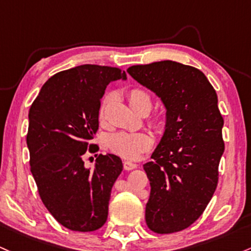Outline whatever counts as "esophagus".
I'll return each mask as SVG.
<instances>
[{"label":"esophagus","instance_id":"34e87169","mask_svg":"<svg viewBox=\"0 0 251 251\" xmlns=\"http://www.w3.org/2000/svg\"><path fill=\"white\" fill-rule=\"evenodd\" d=\"M137 164L132 161H125L124 162V169L125 170H132V169H136Z\"/></svg>","mask_w":251,"mask_h":251}]
</instances>
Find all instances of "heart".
Segmentation results:
<instances>
[{"label": "heart", "instance_id": "1", "mask_svg": "<svg viewBox=\"0 0 251 251\" xmlns=\"http://www.w3.org/2000/svg\"><path fill=\"white\" fill-rule=\"evenodd\" d=\"M127 99L132 108L137 112H149L151 108V104H152V99H151L150 93L139 87L132 88V89L128 90ZM109 100H111V95L104 96L100 107V112H99L100 120L103 119L104 108H106ZM150 125L153 128H156L157 131L164 130L167 125L166 113H155L151 117ZM107 144H108V148L111 149L113 152L124 157V158H137V157L152 147L153 137L149 132L145 131H119L109 134L108 138H107Z\"/></svg>", "mask_w": 251, "mask_h": 251}]
</instances>
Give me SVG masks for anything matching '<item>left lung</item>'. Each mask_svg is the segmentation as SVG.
Wrapping results in <instances>:
<instances>
[{
    "label": "left lung",
    "mask_w": 251,
    "mask_h": 251,
    "mask_svg": "<svg viewBox=\"0 0 251 251\" xmlns=\"http://www.w3.org/2000/svg\"><path fill=\"white\" fill-rule=\"evenodd\" d=\"M127 73L167 108L166 131L144 164L151 186L145 220L156 233L182 231L201 216L218 184L224 120L217 93L199 69L173 60Z\"/></svg>",
    "instance_id": "8db88e82"
}]
</instances>
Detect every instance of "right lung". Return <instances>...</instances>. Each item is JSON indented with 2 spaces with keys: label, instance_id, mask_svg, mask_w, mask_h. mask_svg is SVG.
I'll return each instance as SVG.
<instances>
[{
  "label": "right lung",
  "instance_id": "1",
  "mask_svg": "<svg viewBox=\"0 0 251 251\" xmlns=\"http://www.w3.org/2000/svg\"><path fill=\"white\" fill-rule=\"evenodd\" d=\"M126 79L119 68L84 64L46 81L28 113L27 147L31 173L45 207L63 226L95 231L106 223L112 187L123 172L118 156H98L84 167V153L99 150L92 140L99 128L104 89Z\"/></svg>",
  "mask_w": 251,
  "mask_h": 251
}]
</instances>
